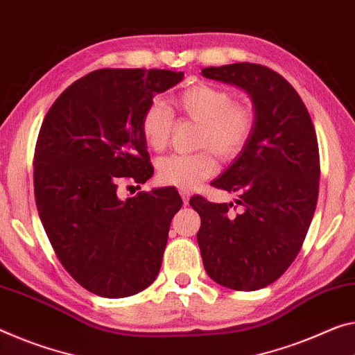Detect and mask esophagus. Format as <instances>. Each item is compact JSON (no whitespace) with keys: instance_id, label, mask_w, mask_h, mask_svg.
I'll return each instance as SVG.
<instances>
[{"instance_id":"obj_1","label":"esophagus","mask_w":355,"mask_h":355,"mask_svg":"<svg viewBox=\"0 0 355 355\" xmlns=\"http://www.w3.org/2000/svg\"><path fill=\"white\" fill-rule=\"evenodd\" d=\"M181 196H182V201H184V205H189V198H190V193L187 192V190H181Z\"/></svg>"}]
</instances>
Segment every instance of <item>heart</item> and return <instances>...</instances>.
<instances>
[{"label":"heart","instance_id":"obj_1","mask_svg":"<svg viewBox=\"0 0 355 355\" xmlns=\"http://www.w3.org/2000/svg\"><path fill=\"white\" fill-rule=\"evenodd\" d=\"M173 106L185 117L200 123L196 144L209 147L220 159H232L243 149L254 128V114L248 106L234 103L232 92L198 84L173 98ZM171 114L159 101L150 103L141 117V135L152 150H162L171 132ZM211 152L165 157L157 166V178L165 185L182 190L195 189L216 173Z\"/></svg>","mask_w":355,"mask_h":355}]
</instances>
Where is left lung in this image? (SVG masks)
I'll return each mask as SVG.
<instances>
[{"mask_svg": "<svg viewBox=\"0 0 355 355\" xmlns=\"http://www.w3.org/2000/svg\"><path fill=\"white\" fill-rule=\"evenodd\" d=\"M201 74L246 92L254 128L230 166L212 181L238 195V214L233 203L190 198L201 219L196 241L212 281L257 291L284 275L302 249L318 203V138L302 98L276 71L233 63L203 68Z\"/></svg>", "mask_w": 355, "mask_h": 355, "instance_id": "left-lung-1", "label": "left lung"}]
</instances>
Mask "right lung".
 <instances>
[{
	"mask_svg": "<svg viewBox=\"0 0 355 355\" xmlns=\"http://www.w3.org/2000/svg\"><path fill=\"white\" fill-rule=\"evenodd\" d=\"M182 79L170 69H98L42 122L33 162L40 219L64 270L95 295H135L159 275L181 196L163 187L121 200L117 185L154 174L141 117Z\"/></svg>",
	"mask_w": 355,
	"mask_h": 355,
	"instance_id": "1",
	"label": "right lung"
}]
</instances>
